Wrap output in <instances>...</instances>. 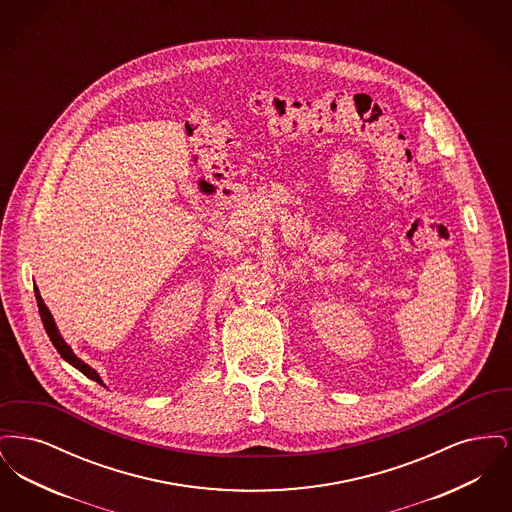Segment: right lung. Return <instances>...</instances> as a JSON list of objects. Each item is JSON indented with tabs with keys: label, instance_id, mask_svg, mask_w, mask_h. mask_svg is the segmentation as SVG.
<instances>
[{
	"label": "right lung",
	"instance_id": "right-lung-1",
	"mask_svg": "<svg viewBox=\"0 0 512 512\" xmlns=\"http://www.w3.org/2000/svg\"><path fill=\"white\" fill-rule=\"evenodd\" d=\"M34 293H36L38 311H40V317H42V322H44V328H46V332H48L49 340H51V343L55 345V349L59 351V355H61L69 365H73L74 368H78L84 376H88L90 380H94V382H98V384H103V382H101V378H99L98 372H96L92 366L86 365L82 359H78V357L74 355L71 345H69L67 341L63 340V336L59 334V330H57V326H55V320L51 317V313H49V309L46 307V303H44L42 295L38 292V288H34Z\"/></svg>",
	"mask_w": 512,
	"mask_h": 512
}]
</instances>
